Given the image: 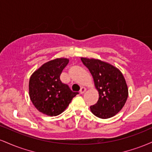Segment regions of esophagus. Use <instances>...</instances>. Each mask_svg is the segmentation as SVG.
Wrapping results in <instances>:
<instances>
[{"instance_id":"34e87169","label":"esophagus","mask_w":152,"mask_h":152,"mask_svg":"<svg viewBox=\"0 0 152 152\" xmlns=\"http://www.w3.org/2000/svg\"><path fill=\"white\" fill-rule=\"evenodd\" d=\"M86 88H85V87H81V89H80V94H84V92L86 91Z\"/></svg>"}]
</instances>
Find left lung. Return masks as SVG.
Segmentation results:
<instances>
[{
  "label": "left lung",
  "instance_id": "8db88e82",
  "mask_svg": "<svg viewBox=\"0 0 152 152\" xmlns=\"http://www.w3.org/2000/svg\"><path fill=\"white\" fill-rule=\"evenodd\" d=\"M93 76L99 91L96 104L90 106L97 117L109 118L121 111L128 98V87L122 73L117 68L99 59L81 58Z\"/></svg>",
  "mask_w": 152,
  "mask_h": 152
}]
</instances>
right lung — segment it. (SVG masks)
I'll list each match as a JSON object with an SVG mask.
<instances>
[{"mask_svg": "<svg viewBox=\"0 0 152 152\" xmlns=\"http://www.w3.org/2000/svg\"><path fill=\"white\" fill-rule=\"evenodd\" d=\"M68 58H56L43 64L29 80V96L40 112L50 116L61 114L78 94L72 91L60 76L69 64Z\"/></svg>", "mask_w": 152, "mask_h": 152, "instance_id": "add662e5", "label": "right lung"}]
</instances>
